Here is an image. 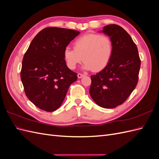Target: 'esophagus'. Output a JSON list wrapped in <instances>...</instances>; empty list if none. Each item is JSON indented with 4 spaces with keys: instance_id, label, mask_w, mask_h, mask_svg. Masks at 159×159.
Wrapping results in <instances>:
<instances>
[{
    "instance_id": "34e87169",
    "label": "esophagus",
    "mask_w": 159,
    "mask_h": 159,
    "mask_svg": "<svg viewBox=\"0 0 159 159\" xmlns=\"http://www.w3.org/2000/svg\"><path fill=\"white\" fill-rule=\"evenodd\" d=\"M84 76H85V75H84V74H80V73L78 74V78H83Z\"/></svg>"
}]
</instances>
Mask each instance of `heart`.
Returning a JSON list of instances; mask_svg holds the SVG:
<instances>
[{
    "mask_svg": "<svg viewBox=\"0 0 159 159\" xmlns=\"http://www.w3.org/2000/svg\"><path fill=\"white\" fill-rule=\"evenodd\" d=\"M113 52V42L109 36L99 34H87L74 42V49L66 48L64 57L71 70H74L77 65L84 60L83 68L85 70L98 72L108 65Z\"/></svg>",
    "mask_w": 159,
    "mask_h": 159,
    "instance_id": "heart-1",
    "label": "heart"
}]
</instances>
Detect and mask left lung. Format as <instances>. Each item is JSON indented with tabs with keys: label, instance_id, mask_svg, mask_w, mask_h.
<instances>
[{
	"label": "left lung",
	"instance_id": "8db88e82",
	"mask_svg": "<svg viewBox=\"0 0 159 159\" xmlns=\"http://www.w3.org/2000/svg\"><path fill=\"white\" fill-rule=\"evenodd\" d=\"M103 32L113 42V56L103 70L91 75L89 93L99 106L111 109L123 104L136 88L141 60L136 44L122 27L109 25Z\"/></svg>",
	"mask_w": 159,
	"mask_h": 159
}]
</instances>
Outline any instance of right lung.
I'll return each instance as SVG.
<instances>
[{
	"instance_id": "1",
	"label": "right lung",
	"mask_w": 159,
	"mask_h": 159,
	"mask_svg": "<svg viewBox=\"0 0 159 159\" xmlns=\"http://www.w3.org/2000/svg\"><path fill=\"white\" fill-rule=\"evenodd\" d=\"M80 32L48 27L34 38L23 57L20 78L27 98L48 112L58 109L70 85L78 79L64 57V50Z\"/></svg>"
}]
</instances>
